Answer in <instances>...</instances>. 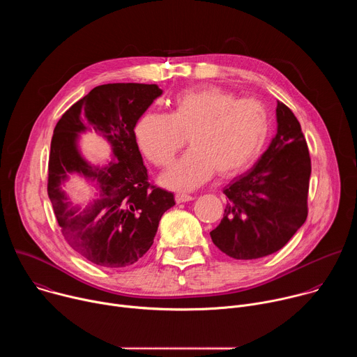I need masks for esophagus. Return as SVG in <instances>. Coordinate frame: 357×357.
<instances>
[{
    "mask_svg": "<svg viewBox=\"0 0 357 357\" xmlns=\"http://www.w3.org/2000/svg\"><path fill=\"white\" fill-rule=\"evenodd\" d=\"M193 199H195L193 196L186 195V193H176V195H175L176 203H183V202H189V200H193Z\"/></svg>",
    "mask_w": 357,
    "mask_h": 357,
    "instance_id": "obj_1",
    "label": "esophagus"
}]
</instances>
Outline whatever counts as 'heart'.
Listing matches in <instances>:
<instances>
[{
    "label": "heart",
    "mask_w": 357,
    "mask_h": 357,
    "mask_svg": "<svg viewBox=\"0 0 357 357\" xmlns=\"http://www.w3.org/2000/svg\"><path fill=\"white\" fill-rule=\"evenodd\" d=\"M270 131L266 107L254 98H237L219 87L182 91L168 114L146 112L135 126L137 141L157 167L172 164L189 135L192 149L176 161L161 182L172 189H195L215 172L236 175L263 151Z\"/></svg>",
    "instance_id": "b5f03b06"
}]
</instances>
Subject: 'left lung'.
Here are the masks:
<instances>
[{"instance_id": "8db88e82", "label": "left lung", "mask_w": 357, "mask_h": 357, "mask_svg": "<svg viewBox=\"0 0 357 357\" xmlns=\"http://www.w3.org/2000/svg\"><path fill=\"white\" fill-rule=\"evenodd\" d=\"M277 134L257 164L236 176L212 241L229 257L254 260L282 248L308 216L311 158L301 124L278 101Z\"/></svg>"}]
</instances>
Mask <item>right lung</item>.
<instances>
[{
	"label": "right lung",
	"instance_id": "right-lung-1",
	"mask_svg": "<svg viewBox=\"0 0 357 357\" xmlns=\"http://www.w3.org/2000/svg\"><path fill=\"white\" fill-rule=\"evenodd\" d=\"M162 90L157 84L109 83L94 87L58 121L50 142L47 195L69 245L93 264L120 268L137 263L154 243L174 193L148 182L135 124ZM94 129L112 146L114 161L91 166L79 154L80 133ZM79 174L98 199L73 207L61 185Z\"/></svg>",
	"mask_w": 357,
	"mask_h": 357
}]
</instances>
